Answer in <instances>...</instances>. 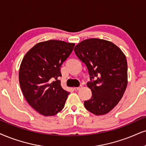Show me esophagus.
I'll use <instances>...</instances> for the list:
<instances>
[{
  "label": "esophagus",
  "instance_id": "esophagus-1",
  "mask_svg": "<svg viewBox=\"0 0 146 146\" xmlns=\"http://www.w3.org/2000/svg\"><path fill=\"white\" fill-rule=\"evenodd\" d=\"M82 87V86L81 85V86H80V87H74V89L75 91H78L79 89H81Z\"/></svg>",
  "mask_w": 146,
  "mask_h": 146
}]
</instances>
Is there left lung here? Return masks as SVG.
<instances>
[{
    "mask_svg": "<svg viewBox=\"0 0 146 146\" xmlns=\"http://www.w3.org/2000/svg\"><path fill=\"white\" fill-rule=\"evenodd\" d=\"M74 50L86 64L91 76L87 85L92 97L84 102V107L95 115L107 114L118 104L127 88L125 55L114 43L100 38L82 40ZM94 78L96 80L92 82Z\"/></svg>",
    "mask_w": 146,
    "mask_h": 146,
    "instance_id": "left-lung-1",
    "label": "left lung"
}]
</instances>
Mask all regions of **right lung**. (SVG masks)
Returning a JSON list of instances; mask_svg holds the SVG:
<instances>
[{
	"mask_svg": "<svg viewBox=\"0 0 146 146\" xmlns=\"http://www.w3.org/2000/svg\"><path fill=\"white\" fill-rule=\"evenodd\" d=\"M74 43L49 40L35 44L21 61L20 87L28 103L44 116L57 114L64 108L69 92L58 80L63 62L71 54Z\"/></svg>",
	"mask_w": 146,
	"mask_h": 146,
	"instance_id": "obj_1",
	"label": "right lung"
}]
</instances>
